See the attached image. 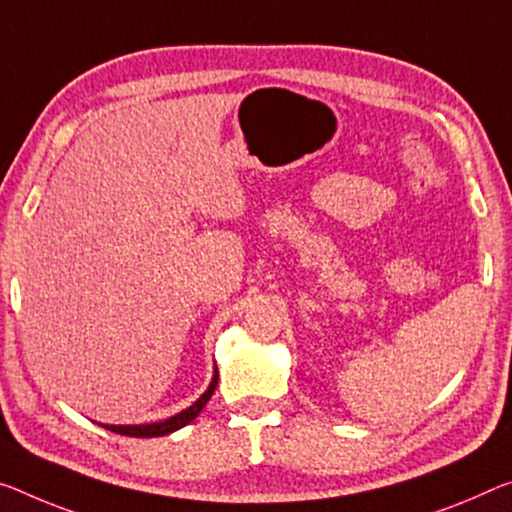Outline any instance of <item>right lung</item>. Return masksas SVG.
<instances>
[{"label": "right lung", "instance_id": "add662e5", "mask_svg": "<svg viewBox=\"0 0 512 512\" xmlns=\"http://www.w3.org/2000/svg\"><path fill=\"white\" fill-rule=\"evenodd\" d=\"M217 377H219V373H215V377H212L208 391L203 393V396H201L199 400H196V403H194L192 407H187L185 412L171 416V419H167V421L148 423V426H102V428L112 430V432H116V435H128V437H162V435H169V432H174V430H178V428L187 426V423L194 421L196 416H199V412L203 410V407H206V403L210 400L212 393H215Z\"/></svg>", "mask_w": 512, "mask_h": 512}]
</instances>
